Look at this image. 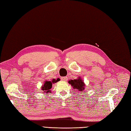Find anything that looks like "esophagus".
<instances>
[{
  "mask_svg": "<svg viewBox=\"0 0 131 131\" xmlns=\"http://www.w3.org/2000/svg\"><path fill=\"white\" fill-rule=\"evenodd\" d=\"M61 80H62L63 81H67L68 80V77H61Z\"/></svg>",
  "mask_w": 131,
  "mask_h": 131,
  "instance_id": "esophagus-1",
  "label": "esophagus"
}]
</instances>
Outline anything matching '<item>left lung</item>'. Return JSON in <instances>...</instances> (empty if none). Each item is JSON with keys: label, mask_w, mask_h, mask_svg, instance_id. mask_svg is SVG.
<instances>
[{"label": "left lung", "mask_w": 131, "mask_h": 131, "mask_svg": "<svg viewBox=\"0 0 131 131\" xmlns=\"http://www.w3.org/2000/svg\"><path fill=\"white\" fill-rule=\"evenodd\" d=\"M69 83L71 84V86L73 87L74 89L76 90L75 91H78L79 93H81L82 91H83L84 90V87H85V84H84L83 81L81 79L80 77L76 79H71V80L69 81Z\"/></svg>", "instance_id": "8db88e82"}]
</instances>
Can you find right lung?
I'll return each instance as SVG.
<instances>
[{
    "mask_svg": "<svg viewBox=\"0 0 131 131\" xmlns=\"http://www.w3.org/2000/svg\"><path fill=\"white\" fill-rule=\"evenodd\" d=\"M60 80V78H58L57 80L53 79L52 81H46L44 83H43V85H42L41 87V90L43 91V93L48 94L47 93H48L49 92L50 93V89L52 88V84L56 83Z\"/></svg>",
    "mask_w": 131,
    "mask_h": 131,
    "instance_id": "add662e5",
    "label": "right lung"
}]
</instances>
